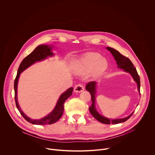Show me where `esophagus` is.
I'll return each instance as SVG.
<instances>
[{"label":"esophagus","instance_id":"obj_1","mask_svg":"<svg viewBox=\"0 0 155 155\" xmlns=\"http://www.w3.org/2000/svg\"><path fill=\"white\" fill-rule=\"evenodd\" d=\"M84 90V87L82 84H78L74 87V91L75 93H80Z\"/></svg>","mask_w":155,"mask_h":155}]
</instances>
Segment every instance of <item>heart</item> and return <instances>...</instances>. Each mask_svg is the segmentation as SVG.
I'll return each mask as SVG.
<instances>
[{"mask_svg":"<svg viewBox=\"0 0 155 155\" xmlns=\"http://www.w3.org/2000/svg\"><path fill=\"white\" fill-rule=\"evenodd\" d=\"M108 62L97 53H88L76 61L74 65V71L80 75H85L94 70L96 74L104 72L107 68Z\"/></svg>","mask_w":155,"mask_h":155,"instance_id":"heart-1","label":"heart"}]
</instances>
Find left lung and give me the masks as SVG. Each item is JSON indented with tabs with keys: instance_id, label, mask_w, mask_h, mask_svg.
<instances>
[{
	"instance_id": "8db88e82",
	"label": "left lung",
	"mask_w": 155,
	"mask_h": 155,
	"mask_svg": "<svg viewBox=\"0 0 155 155\" xmlns=\"http://www.w3.org/2000/svg\"><path fill=\"white\" fill-rule=\"evenodd\" d=\"M107 49L111 52L112 55L114 56L115 59L117 61V64L118 65V68L120 69H122L124 70V72L129 73L132 77H133L134 81L137 83V86H138V91L140 92V77L138 75V73L137 72V70L136 68L134 66L133 64L130 61V60L127 58V57L122 55L119 51L117 50L110 48V47H107ZM96 81H90L87 83L86 85V90L89 91L91 94V101H92V104L90 107V112L91 114L95 118L97 121L99 122L107 124H116L121 123L125 122L127 121L131 116L133 114L134 112H132L129 116L121 119H109L106 117H104L102 115H101L96 110V108L95 107V99H96Z\"/></svg>"
}]
</instances>
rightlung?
Masks as SVG:
<instances>
[{"label": "right lung", "instance_id": "obj_1", "mask_svg": "<svg viewBox=\"0 0 155 155\" xmlns=\"http://www.w3.org/2000/svg\"><path fill=\"white\" fill-rule=\"evenodd\" d=\"M53 56V53L51 51V48L48 45H39L38 46L31 54L27 56L22 61L19 65V67L18 70L17 75L14 82V90H15V100L16 105L20 112L21 115L24 117V118L28 122L37 125H47L51 124L56 123L62 117L64 112V104L72 94L73 92V87H71L62 93L59 97L56 107L53 111L47 116L39 120H33L28 117L22 111L17 99V85L18 79L20 74L24 71L25 69L28 68L29 66L34 64L37 61H40L43 59H45L48 56Z\"/></svg>", "mask_w": 155, "mask_h": 155}]
</instances>
